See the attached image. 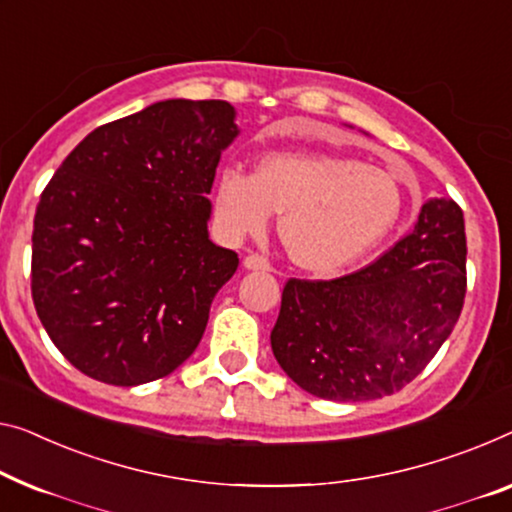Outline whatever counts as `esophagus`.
Listing matches in <instances>:
<instances>
[{"mask_svg":"<svg viewBox=\"0 0 512 512\" xmlns=\"http://www.w3.org/2000/svg\"><path fill=\"white\" fill-rule=\"evenodd\" d=\"M243 266H246L248 271H271V264L259 255H248L243 259Z\"/></svg>","mask_w":512,"mask_h":512,"instance_id":"obj_1","label":"esophagus"}]
</instances>
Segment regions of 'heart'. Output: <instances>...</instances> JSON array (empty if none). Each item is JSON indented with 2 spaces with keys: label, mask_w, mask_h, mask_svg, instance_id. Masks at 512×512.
Wrapping results in <instances>:
<instances>
[{
  "label": "heart",
  "mask_w": 512,
  "mask_h": 512,
  "mask_svg": "<svg viewBox=\"0 0 512 512\" xmlns=\"http://www.w3.org/2000/svg\"><path fill=\"white\" fill-rule=\"evenodd\" d=\"M402 197L391 174L354 158L285 151L255 174L227 167L216 183V213L227 234H262L280 218V241L305 271L331 273L356 262L391 232Z\"/></svg>",
  "instance_id": "1"
}]
</instances>
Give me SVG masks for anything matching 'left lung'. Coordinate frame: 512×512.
<instances>
[{"mask_svg":"<svg viewBox=\"0 0 512 512\" xmlns=\"http://www.w3.org/2000/svg\"><path fill=\"white\" fill-rule=\"evenodd\" d=\"M467 236L451 197H430L411 234L365 269L287 280L271 349L317 398L365 402L421 375L462 312Z\"/></svg>","mask_w":512,"mask_h":512,"instance_id":"1","label":"left lung"}]
</instances>
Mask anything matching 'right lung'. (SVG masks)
<instances>
[{
	"instance_id": "add662e5",
	"label": "right lung",
	"mask_w": 512,
	"mask_h": 512,
	"mask_svg": "<svg viewBox=\"0 0 512 512\" xmlns=\"http://www.w3.org/2000/svg\"><path fill=\"white\" fill-rule=\"evenodd\" d=\"M227 101L170 98L91 131L34 216L32 296L43 329L87 377L140 386L195 352L239 257L209 239Z\"/></svg>"
}]
</instances>
